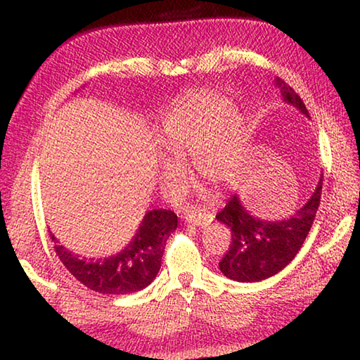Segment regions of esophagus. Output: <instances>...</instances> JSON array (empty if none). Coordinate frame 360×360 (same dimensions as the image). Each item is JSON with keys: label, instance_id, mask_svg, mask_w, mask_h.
Masks as SVG:
<instances>
[{"label": "esophagus", "instance_id": "obj_1", "mask_svg": "<svg viewBox=\"0 0 360 360\" xmlns=\"http://www.w3.org/2000/svg\"><path fill=\"white\" fill-rule=\"evenodd\" d=\"M184 219L187 224L197 225V227H203V225L210 224L212 219H214V216H212V212L206 210H193V211L186 212Z\"/></svg>", "mask_w": 360, "mask_h": 360}]
</instances>
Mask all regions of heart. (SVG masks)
<instances>
[{
    "mask_svg": "<svg viewBox=\"0 0 360 360\" xmlns=\"http://www.w3.org/2000/svg\"><path fill=\"white\" fill-rule=\"evenodd\" d=\"M230 101L221 96H195L179 106L163 124L162 143L168 154L187 160L193 169L211 182H229L240 172L245 141V122ZM163 169L178 176L181 168L163 160Z\"/></svg>",
    "mask_w": 360,
    "mask_h": 360,
    "instance_id": "b5f03b06",
    "label": "heart"
}]
</instances>
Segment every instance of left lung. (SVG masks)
<instances>
[{
	"instance_id": "obj_1",
	"label": "left lung",
	"mask_w": 360,
	"mask_h": 360,
	"mask_svg": "<svg viewBox=\"0 0 360 360\" xmlns=\"http://www.w3.org/2000/svg\"><path fill=\"white\" fill-rule=\"evenodd\" d=\"M275 85L283 95V101L297 108L309 119L304 106L290 85L276 77ZM322 176L311 197L300 210L285 219H260L243 206L238 195H233L216 219L231 230V245L219 262L224 276L238 283H257L288 266L300 251L308 231L311 230L316 211L319 208Z\"/></svg>"
}]
</instances>
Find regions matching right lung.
<instances>
[{
    "label": "right lung",
    "mask_w": 360,
    "mask_h": 360,
    "mask_svg": "<svg viewBox=\"0 0 360 360\" xmlns=\"http://www.w3.org/2000/svg\"><path fill=\"white\" fill-rule=\"evenodd\" d=\"M178 227V216L169 210H152L143 217L135 236L122 251L108 257H81L62 246L51 231L56 252L72 276L100 294L125 295L154 281L160 270L167 240Z\"/></svg>",
    "instance_id": "obj_1"
}]
</instances>
